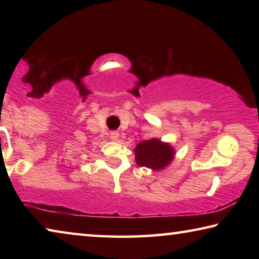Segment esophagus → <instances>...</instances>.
I'll return each instance as SVG.
<instances>
[{"instance_id":"obj_1","label":"esophagus","mask_w":259,"mask_h":259,"mask_svg":"<svg viewBox=\"0 0 259 259\" xmlns=\"http://www.w3.org/2000/svg\"><path fill=\"white\" fill-rule=\"evenodd\" d=\"M119 136L120 134L117 133V131H112V133L109 134V138H111V140H113V142H116V140L119 139Z\"/></svg>"}]
</instances>
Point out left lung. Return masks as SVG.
<instances>
[{"instance_id":"8db88e82","label":"left lung","mask_w":259,"mask_h":259,"mask_svg":"<svg viewBox=\"0 0 259 259\" xmlns=\"http://www.w3.org/2000/svg\"><path fill=\"white\" fill-rule=\"evenodd\" d=\"M134 152L136 163L157 171L166 168L176 155L174 147L169 143H164L157 138L138 143Z\"/></svg>"}]
</instances>
